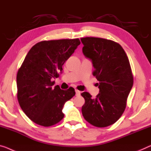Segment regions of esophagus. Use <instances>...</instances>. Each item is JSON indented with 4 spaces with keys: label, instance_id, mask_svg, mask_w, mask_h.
I'll return each mask as SVG.
<instances>
[{
    "label": "esophagus",
    "instance_id": "34e87169",
    "mask_svg": "<svg viewBox=\"0 0 151 151\" xmlns=\"http://www.w3.org/2000/svg\"><path fill=\"white\" fill-rule=\"evenodd\" d=\"M75 92H76V96H79L81 94V91H78V89H75Z\"/></svg>",
    "mask_w": 151,
    "mask_h": 151
}]
</instances>
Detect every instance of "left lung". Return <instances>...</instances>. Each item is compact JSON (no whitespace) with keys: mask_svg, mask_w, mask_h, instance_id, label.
Returning <instances> with one entry per match:
<instances>
[{"mask_svg":"<svg viewBox=\"0 0 151 151\" xmlns=\"http://www.w3.org/2000/svg\"><path fill=\"white\" fill-rule=\"evenodd\" d=\"M83 53L91 60L93 75L99 81L100 93L91 98L83 92V117L90 124L105 127L114 124L124 112L127 99L133 86L134 77L124 49L117 42L97 37L81 39Z\"/></svg>","mask_w":151,"mask_h":151,"instance_id":"obj_1","label":"left lung"}]
</instances>
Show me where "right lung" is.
<instances>
[{
    "label": "right lung",
    "instance_id": "1",
    "mask_svg": "<svg viewBox=\"0 0 151 151\" xmlns=\"http://www.w3.org/2000/svg\"><path fill=\"white\" fill-rule=\"evenodd\" d=\"M78 39L43 40L28 51L17 74V100L26 116L34 123L50 127L64 118V105L75 95L70 87H54L64 62L78 45Z\"/></svg>",
    "mask_w": 151,
    "mask_h": 151
}]
</instances>
